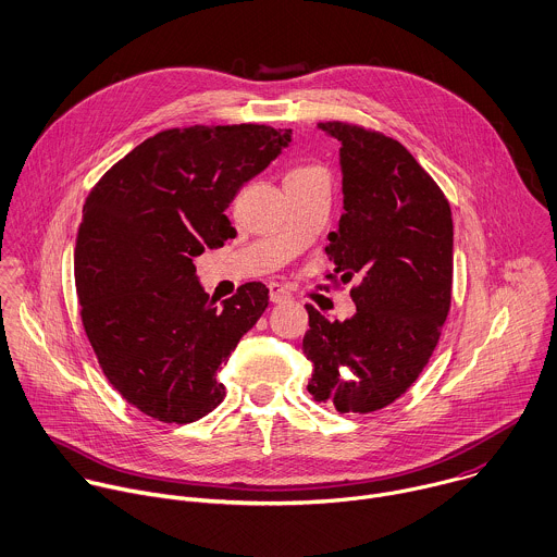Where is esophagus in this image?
<instances>
[{
  "label": "esophagus",
  "instance_id": "34e87169",
  "mask_svg": "<svg viewBox=\"0 0 557 557\" xmlns=\"http://www.w3.org/2000/svg\"><path fill=\"white\" fill-rule=\"evenodd\" d=\"M270 300L272 302H285V300H289V292L278 283H270Z\"/></svg>",
  "mask_w": 557,
  "mask_h": 557
}]
</instances>
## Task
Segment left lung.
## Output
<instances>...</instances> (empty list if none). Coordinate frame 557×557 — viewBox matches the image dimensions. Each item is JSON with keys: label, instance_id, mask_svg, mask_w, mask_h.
<instances>
[{"label": "left lung", "instance_id": "8db88e82", "mask_svg": "<svg viewBox=\"0 0 557 557\" xmlns=\"http://www.w3.org/2000/svg\"><path fill=\"white\" fill-rule=\"evenodd\" d=\"M339 141L344 215L324 248L357 313L329 322L307 305L309 394L368 413L405 394L426 366L450 307V207L396 139L352 124H318ZM333 274H329L331 278Z\"/></svg>", "mask_w": 557, "mask_h": 557}]
</instances>
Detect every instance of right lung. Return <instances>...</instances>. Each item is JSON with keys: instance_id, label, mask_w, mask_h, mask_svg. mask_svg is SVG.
Segmentation results:
<instances>
[{"instance_id": "add662e5", "label": "right lung", "mask_w": 557, "mask_h": 557, "mask_svg": "<svg viewBox=\"0 0 557 557\" xmlns=\"http://www.w3.org/2000/svg\"><path fill=\"white\" fill-rule=\"evenodd\" d=\"M292 141L259 124L163 131L91 189L76 242L83 324L111 385L163 422H194L226 396L218 370L268 307L246 283L220 307L194 257L235 235L226 209Z\"/></svg>"}]
</instances>
